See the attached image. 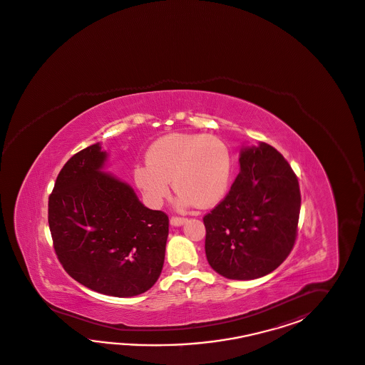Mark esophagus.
<instances>
[{
    "mask_svg": "<svg viewBox=\"0 0 365 365\" xmlns=\"http://www.w3.org/2000/svg\"><path fill=\"white\" fill-rule=\"evenodd\" d=\"M186 222V217H180V216H171V219H170V224L174 225V227H179V225H182Z\"/></svg>",
    "mask_w": 365,
    "mask_h": 365,
    "instance_id": "34e87169",
    "label": "esophagus"
}]
</instances>
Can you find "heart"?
Listing matches in <instances>:
<instances>
[{
  "mask_svg": "<svg viewBox=\"0 0 365 365\" xmlns=\"http://www.w3.org/2000/svg\"><path fill=\"white\" fill-rule=\"evenodd\" d=\"M231 175L228 145L207 134L163 135L146 151V163L133 170L134 182L151 205L169 197L171 179L180 207L217 205L230 188Z\"/></svg>",
  "mask_w": 365,
  "mask_h": 365,
  "instance_id": "heart-1",
  "label": "heart"
}]
</instances>
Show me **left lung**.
Returning <instances> with one entry per match:
<instances>
[{
	"label": "left lung",
	"instance_id": "obj_1",
	"mask_svg": "<svg viewBox=\"0 0 365 365\" xmlns=\"http://www.w3.org/2000/svg\"><path fill=\"white\" fill-rule=\"evenodd\" d=\"M299 211V183L284 155L265 143L244 148L230 192L203 217L208 264L230 279L272 273L293 249Z\"/></svg>",
	"mask_w": 365,
	"mask_h": 365
}]
</instances>
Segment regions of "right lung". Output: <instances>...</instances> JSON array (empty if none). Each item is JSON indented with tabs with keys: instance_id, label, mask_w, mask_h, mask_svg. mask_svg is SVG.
I'll list each match as a JSON object with an SVG mask.
<instances>
[{
	"instance_id": "add662e5",
	"label": "right lung",
	"mask_w": 365,
	"mask_h": 365,
	"mask_svg": "<svg viewBox=\"0 0 365 365\" xmlns=\"http://www.w3.org/2000/svg\"><path fill=\"white\" fill-rule=\"evenodd\" d=\"M98 143L66 162L48 196V227L59 262L93 292L133 297L157 282L169 216L149 210L132 187L103 173Z\"/></svg>"
}]
</instances>
